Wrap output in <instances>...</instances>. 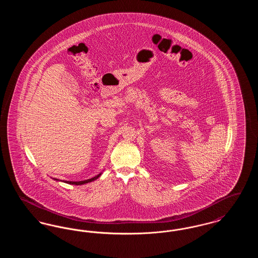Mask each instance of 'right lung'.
Instances as JSON below:
<instances>
[{
  "label": "right lung",
  "instance_id": "right-lung-1",
  "mask_svg": "<svg viewBox=\"0 0 258 258\" xmlns=\"http://www.w3.org/2000/svg\"><path fill=\"white\" fill-rule=\"evenodd\" d=\"M100 175H101V174H98V176H96V177H94V178H92V179H88V180H85V181H80V182H74V181H64V183H67V184H76V185H79V184H87V183H90V182H93V181L97 180V179H98V177H99ZM54 180L58 181V179H54ZM62 182H63V181H62Z\"/></svg>",
  "mask_w": 258,
  "mask_h": 258
}]
</instances>
